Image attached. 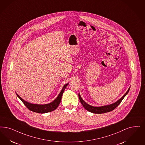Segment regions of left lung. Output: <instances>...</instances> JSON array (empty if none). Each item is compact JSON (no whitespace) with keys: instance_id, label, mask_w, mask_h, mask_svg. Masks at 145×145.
Segmentation results:
<instances>
[{"instance_id":"left-lung-1","label":"left lung","mask_w":145,"mask_h":145,"mask_svg":"<svg viewBox=\"0 0 145 145\" xmlns=\"http://www.w3.org/2000/svg\"><path fill=\"white\" fill-rule=\"evenodd\" d=\"M130 87H129L127 91L126 92V93L121 98L119 99L118 100H117L116 102L111 104L110 105H105V106H93L91 105H89V104H87L81 97V95L80 94V93H79L78 95H79V98L80 100V101L81 103V104L83 106V107L86 110L91 112L93 113H95V114H102V113H107V112H109L112 110H114L116 107L120 104V103L121 102L122 100H123V99L125 98V97L127 94Z\"/></svg>"}]
</instances>
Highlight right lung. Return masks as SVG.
I'll use <instances>...</instances> for the list:
<instances>
[{"label":"right lung","instance_id":"obj_1","mask_svg":"<svg viewBox=\"0 0 145 145\" xmlns=\"http://www.w3.org/2000/svg\"><path fill=\"white\" fill-rule=\"evenodd\" d=\"M69 83H67L64 85L61 92L59 94L58 97H57V98L56 99L54 100H53L51 103L47 104H35L29 103L22 98L17 93H16L18 97L21 100V101L25 105L26 107L29 110L32 112H35L36 113H46L53 111L58 107L60 103L64 90L65 89L67 86L69 85Z\"/></svg>","mask_w":145,"mask_h":145}]
</instances>
